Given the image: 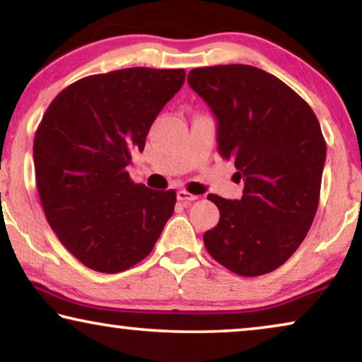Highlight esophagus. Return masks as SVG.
I'll return each instance as SVG.
<instances>
[{"mask_svg": "<svg viewBox=\"0 0 362 362\" xmlns=\"http://www.w3.org/2000/svg\"><path fill=\"white\" fill-rule=\"evenodd\" d=\"M177 201H181L182 204L185 206H187V204H191L192 201H196V199H199V196H196V194H191V192H187L186 189H181V191H177Z\"/></svg>", "mask_w": 362, "mask_h": 362, "instance_id": "1", "label": "esophagus"}]
</instances>
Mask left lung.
<instances>
[{
	"label": "left lung",
	"mask_w": 362,
	"mask_h": 362,
	"mask_svg": "<svg viewBox=\"0 0 362 362\" xmlns=\"http://www.w3.org/2000/svg\"><path fill=\"white\" fill-rule=\"evenodd\" d=\"M187 82L217 118V151L244 181L240 199L207 196L221 217L206 249L237 275L270 274L295 254L318 209L326 161L318 118L285 82L245 64L192 69Z\"/></svg>",
	"instance_id": "left-lung-1"
}]
</instances>
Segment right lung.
I'll use <instances>...</instances> for the list:
<instances>
[{
    "mask_svg": "<svg viewBox=\"0 0 362 362\" xmlns=\"http://www.w3.org/2000/svg\"><path fill=\"white\" fill-rule=\"evenodd\" d=\"M185 77V69L150 67L95 74L64 88L42 115L33 150L44 214L88 269L136 265L173 216L176 191L135 185L127 166Z\"/></svg>",
    "mask_w": 362,
    "mask_h": 362,
    "instance_id": "add662e5",
    "label": "right lung"
}]
</instances>
